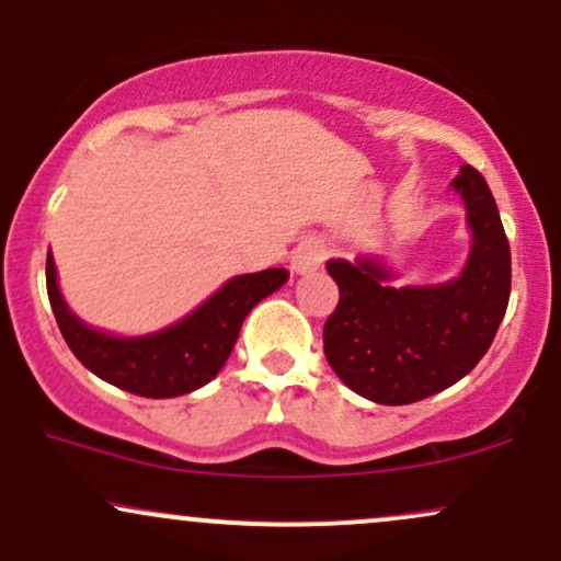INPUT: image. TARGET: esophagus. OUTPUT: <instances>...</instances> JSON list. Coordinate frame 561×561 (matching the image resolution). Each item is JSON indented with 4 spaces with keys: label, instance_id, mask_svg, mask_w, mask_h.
I'll return each mask as SVG.
<instances>
[{
    "label": "esophagus",
    "instance_id": "34e87169",
    "mask_svg": "<svg viewBox=\"0 0 561 561\" xmlns=\"http://www.w3.org/2000/svg\"><path fill=\"white\" fill-rule=\"evenodd\" d=\"M320 262H323V249H320L318 243H301V247L291 254V270L299 275L318 270Z\"/></svg>",
    "mask_w": 561,
    "mask_h": 561
}]
</instances>
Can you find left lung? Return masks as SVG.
Masks as SVG:
<instances>
[{
    "mask_svg": "<svg viewBox=\"0 0 561 561\" xmlns=\"http://www.w3.org/2000/svg\"><path fill=\"white\" fill-rule=\"evenodd\" d=\"M467 204L469 260L456 280L394 288L374 256L325 264L339 305L323 329L325 360L352 392L408 405L469 374L493 344L512 294V251L488 182L463 163L453 180Z\"/></svg>",
    "mask_w": 561,
    "mask_h": 561,
    "instance_id": "1",
    "label": "left lung"
}]
</instances>
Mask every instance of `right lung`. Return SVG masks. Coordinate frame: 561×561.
Here are the masks:
<instances>
[{
	"mask_svg": "<svg viewBox=\"0 0 561 561\" xmlns=\"http://www.w3.org/2000/svg\"><path fill=\"white\" fill-rule=\"evenodd\" d=\"M288 280L283 267L236 275L180 323L148 336H111L68 310L58 270L47 254V294L58 329L73 355L94 376L140 398H180L209 383L228 363L243 320Z\"/></svg>",
	"mask_w": 561,
	"mask_h": 561,
	"instance_id": "1",
	"label": "right lung"
}]
</instances>
